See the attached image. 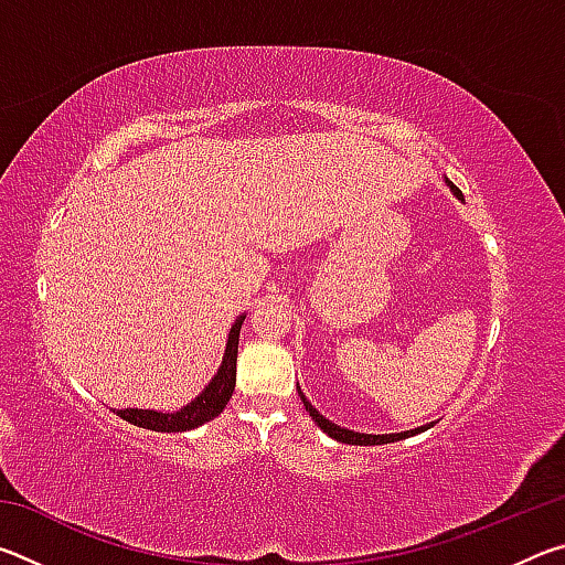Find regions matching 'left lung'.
Segmentation results:
<instances>
[{"mask_svg":"<svg viewBox=\"0 0 565 565\" xmlns=\"http://www.w3.org/2000/svg\"><path fill=\"white\" fill-rule=\"evenodd\" d=\"M446 186L451 189V194L458 199V202H463L461 189L454 186V181H448V179H446ZM296 388H299V396H301V401H303L306 411H309V416H311L313 420H317V426L321 428V431H323V434H329V436L333 438V441H341V444H351V446H381V444H394V441H404V438H408V436H416V434L426 431V428H431V426H434V424H426V426L411 428V431H401V434H359V431H351V428H343V426L331 424V420H329L327 416H321L319 411L311 406V401L303 396L301 386H296Z\"/></svg>","mask_w":565,"mask_h":565,"instance_id":"1","label":"left lung"}]
</instances>
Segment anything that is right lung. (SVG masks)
<instances>
[{"label": "right lung", "instance_id": "1", "mask_svg": "<svg viewBox=\"0 0 565 565\" xmlns=\"http://www.w3.org/2000/svg\"><path fill=\"white\" fill-rule=\"evenodd\" d=\"M244 319L246 313H238L236 321L232 323V329H228L222 366L216 369L214 379L209 381L202 394H199L194 401H189L184 408L174 411V414H164V411H154V408H114L117 411V416L129 420L134 426L149 428V431H161V434L191 431V428H199L202 424H206V420L216 418L228 404V398H232L234 386H236L238 331H242Z\"/></svg>", "mask_w": 565, "mask_h": 565}]
</instances>
